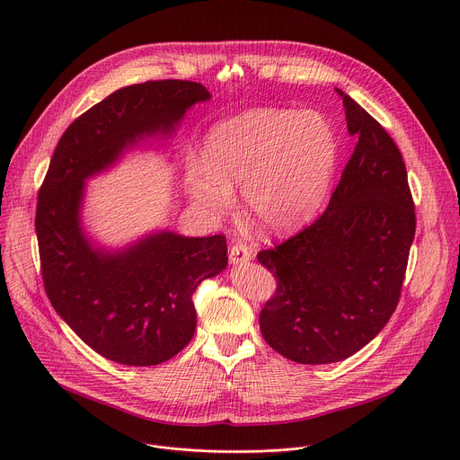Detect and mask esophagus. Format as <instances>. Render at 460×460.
<instances>
[{"mask_svg":"<svg viewBox=\"0 0 460 460\" xmlns=\"http://www.w3.org/2000/svg\"><path fill=\"white\" fill-rule=\"evenodd\" d=\"M252 257H253V252L247 245H243V243H234L231 247V252H229V262L233 266L245 264V262L252 261Z\"/></svg>","mask_w":460,"mask_h":460,"instance_id":"obj_1","label":"esophagus"}]
</instances>
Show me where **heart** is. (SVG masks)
<instances>
[{"mask_svg":"<svg viewBox=\"0 0 460 460\" xmlns=\"http://www.w3.org/2000/svg\"><path fill=\"white\" fill-rule=\"evenodd\" d=\"M340 159V143L319 111L255 108L207 132L201 161L183 166V187L208 220L234 208L242 187L247 215L273 234L305 226L323 205Z\"/></svg>","mask_w":460,"mask_h":460,"instance_id":"heart-1","label":"heart"}]
</instances>
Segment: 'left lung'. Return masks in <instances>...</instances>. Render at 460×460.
Listing matches in <instances>:
<instances>
[{"label": "left lung", "mask_w": 460, "mask_h": 460, "mask_svg": "<svg viewBox=\"0 0 460 460\" xmlns=\"http://www.w3.org/2000/svg\"><path fill=\"white\" fill-rule=\"evenodd\" d=\"M336 92L358 141L340 185L319 220L257 257L277 279L259 319L262 338L305 365L343 361L384 330L416 227L398 146L352 97Z\"/></svg>", "instance_id": "obj_1"}]
</instances>
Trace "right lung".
<instances>
[{
	"mask_svg": "<svg viewBox=\"0 0 460 460\" xmlns=\"http://www.w3.org/2000/svg\"><path fill=\"white\" fill-rule=\"evenodd\" d=\"M208 99L189 80L113 92L69 124L40 189L34 226L48 297L110 361L148 367L183 350L196 330L194 289L227 268V243L222 234L154 229L120 247L104 245L84 224L86 185L127 154L169 143L185 113Z\"/></svg>",
	"mask_w": 460,
	"mask_h": 460,
	"instance_id": "add662e5",
	"label": "right lung"
}]
</instances>
